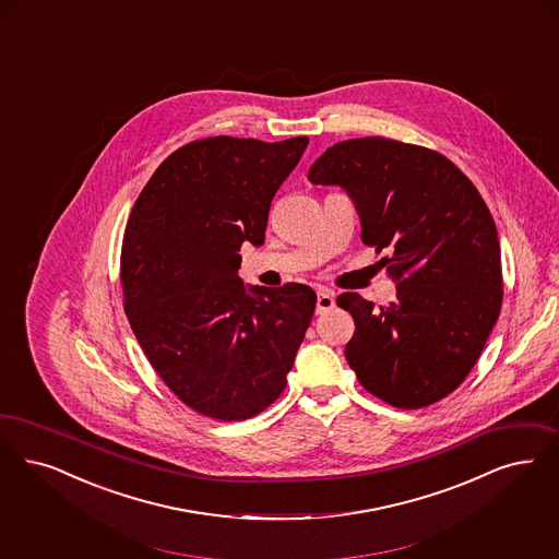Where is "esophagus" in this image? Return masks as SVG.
I'll return each mask as SVG.
<instances>
[{
  "label": "esophagus",
  "instance_id": "34e87169",
  "mask_svg": "<svg viewBox=\"0 0 559 559\" xmlns=\"http://www.w3.org/2000/svg\"><path fill=\"white\" fill-rule=\"evenodd\" d=\"M335 308V293L329 289L316 290V312H329Z\"/></svg>",
  "mask_w": 559,
  "mask_h": 559
}]
</instances>
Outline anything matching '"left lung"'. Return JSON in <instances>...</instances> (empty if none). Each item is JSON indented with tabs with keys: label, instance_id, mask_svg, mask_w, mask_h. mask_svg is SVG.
I'll return each mask as SVG.
<instances>
[{
	"label": "left lung",
	"instance_id": "8db88e82",
	"mask_svg": "<svg viewBox=\"0 0 559 559\" xmlns=\"http://www.w3.org/2000/svg\"><path fill=\"white\" fill-rule=\"evenodd\" d=\"M308 179L345 189L361 241L391 249L380 260L397 283L391 306L336 297L356 322L345 358L361 386L403 409L443 400L468 377L501 312V251L487 203L445 156L384 136L335 143Z\"/></svg>",
	"mask_w": 559,
	"mask_h": 559
}]
</instances>
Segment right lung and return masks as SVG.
<instances>
[{"label": "right lung", "instance_id": "right-lung-1", "mask_svg": "<svg viewBox=\"0 0 559 559\" xmlns=\"http://www.w3.org/2000/svg\"><path fill=\"white\" fill-rule=\"evenodd\" d=\"M308 147L210 136L157 166L124 230L120 283L134 336L191 409L247 420L274 402L316 308L308 285H246L243 243H264L270 201Z\"/></svg>", "mask_w": 559, "mask_h": 559}]
</instances>
